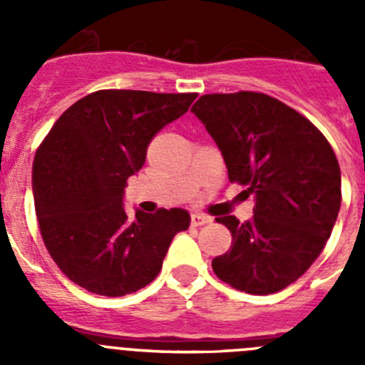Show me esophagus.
<instances>
[{"label":"esophagus","mask_w":365,"mask_h":365,"mask_svg":"<svg viewBox=\"0 0 365 365\" xmlns=\"http://www.w3.org/2000/svg\"><path fill=\"white\" fill-rule=\"evenodd\" d=\"M212 222V217L205 214H192V227H202V225H208Z\"/></svg>","instance_id":"1"}]
</instances>
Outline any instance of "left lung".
Returning <instances> with one entry per match:
<instances>
[{
	"label": "left lung",
	"mask_w": 365,
	"mask_h": 365,
	"mask_svg": "<svg viewBox=\"0 0 365 365\" xmlns=\"http://www.w3.org/2000/svg\"><path fill=\"white\" fill-rule=\"evenodd\" d=\"M192 111L222 153L230 182L254 195V217L215 221L230 250L212 259L221 282L247 294L294 283L325 248L341 202L340 164L318 128L265 93L202 95Z\"/></svg>",
	"instance_id": "1"
}]
</instances>
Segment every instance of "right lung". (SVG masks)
<instances>
[{"label": "right lung", "instance_id": "right-lung-1", "mask_svg": "<svg viewBox=\"0 0 365 365\" xmlns=\"http://www.w3.org/2000/svg\"><path fill=\"white\" fill-rule=\"evenodd\" d=\"M197 93L102 89L74 102L54 122L32 163V190L45 248L73 283L100 296H125L153 282L182 208L122 205L128 179L146 163L164 125L182 117Z\"/></svg>", "mask_w": 365, "mask_h": 365}]
</instances>
